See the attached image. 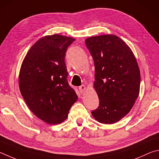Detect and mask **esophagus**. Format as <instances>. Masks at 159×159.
Here are the masks:
<instances>
[{
    "label": "esophagus",
    "instance_id": "esophagus-1",
    "mask_svg": "<svg viewBox=\"0 0 159 159\" xmlns=\"http://www.w3.org/2000/svg\"><path fill=\"white\" fill-rule=\"evenodd\" d=\"M86 89V87L84 85H81L80 87H79V90H80V93H83Z\"/></svg>",
    "mask_w": 159,
    "mask_h": 159
}]
</instances>
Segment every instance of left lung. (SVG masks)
<instances>
[{
	"instance_id": "1",
	"label": "left lung",
	"mask_w": 159,
	"mask_h": 159,
	"mask_svg": "<svg viewBox=\"0 0 159 159\" xmlns=\"http://www.w3.org/2000/svg\"><path fill=\"white\" fill-rule=\"evenodd\" d=\"M95 66L93 87L99 106L91 114L100 123L112 124L131 110L140 92V72L130 47L115 35L86 39Z\"/></svg>"
}]
</instances>
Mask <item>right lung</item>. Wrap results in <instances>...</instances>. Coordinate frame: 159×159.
Masks as SVG:
<instances>
[{
    "instance_id": "1",
    "label": "right lung",
    "mask_w": 159,
    "mask_h": 159,
    "mask_svg": "<svg viewBox=\"0 0 159 159\" xmlns=\"http://www.w3.org/2000/svg\"><path fill=\"white\" fill-rule=\"evenodd\" d=\"M75 40L58 34L44 36L30 47L21 64V96L31 112L49 124L66 120L77 100L65 63L67 49Z\"/></svg>"
}]
</instances>
